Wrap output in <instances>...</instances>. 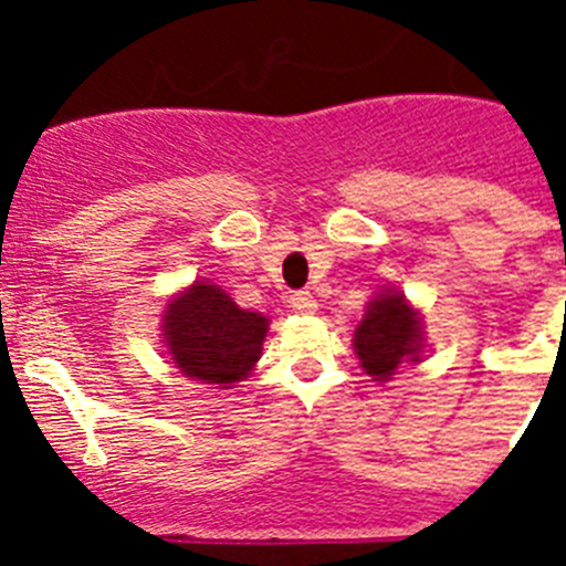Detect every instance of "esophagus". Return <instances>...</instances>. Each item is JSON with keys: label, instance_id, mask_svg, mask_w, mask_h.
Here are the masks:
<instances>
[{"label": "esophagus", "instance_id": "obj_1", "mask_svg": "<svg viewBox=\"0 0 566 566\" xmlns=\"http://www.w3.org/2000/svg\"><path fill=\"white\" fill-rule=\"evenodd\" d=\"M289 306L297 314H314L317 312V300L312 297V292H297L289 297Z\"/></svg>", "mask_w": 566, "mask_h": 566}]
</instances>
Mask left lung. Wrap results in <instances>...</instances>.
<instances>
[{
  "instance_id": "obj_1",
  "label": "left lung",
  "mask_w": 566,
  "mask_h": 566,
  "mask_svg": "<svg viewBox=\"0 0 566 566\" xmlns=\"http://www.w3.org/2000/svg\"><path fill=\"white\" fill-rule=\"evenodd\" d=\"M354 354L374 382H391L405 363H422L424 323L419 308L397 289H382L354 328Z\"/></svg>"
}]
</instances>
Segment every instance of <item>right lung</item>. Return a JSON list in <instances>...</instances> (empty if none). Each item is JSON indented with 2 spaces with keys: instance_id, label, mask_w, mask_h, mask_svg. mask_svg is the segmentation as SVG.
<instances>
[{
  "instance_id": "obj_1",
  "label": "right lung",
  "mask_w": 566,
  "mask_h": 566,
  "mask_svg": "<svg viewBox=\"0 0 566 566\" xmlns=\"http://www.w3.org/2000/svg\"><path fill=\"white\" fill-rule=\"evenodd\" d=\"M269 317L240 308L221 286L195 280L167 300L161 343L184 377L212 388H232L254 371Z\"/></svg>"
}]
</instances>
